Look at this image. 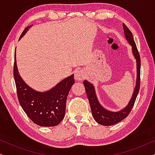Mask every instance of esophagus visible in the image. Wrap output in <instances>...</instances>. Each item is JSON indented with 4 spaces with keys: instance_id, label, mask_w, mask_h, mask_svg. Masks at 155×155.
I'll use <instances>...</instances> for the list:
<instances>
[{
    "instance_id": "34e87169",
    "label": "esophagus",
    "mask_w": 155,
    "mask_h": 155,
    "mask_svg": "<svg viewBox=\"0 0 155 155\" xmlns=\"http://www.w3.org/2000/svg\"><path fill=\"white\" fill-rule=\"evenodd\" d=\"M84 77L83 71H81V70H78V71H76L75 73V75H74V78H75V80H77V81H80V80H82Z\"/></svg>"
}]
</instances>
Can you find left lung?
Instances as JSON below:
<instances>
[{"instance_id":"left-lung-1","label":"left lung","mask_w":155,"mask_h":155,"mask_svg":"<svg viewBox=\"0 0 155 155\" xmlns=\"http://www.w3.org/2000/svg\"><path fill=\"white\" fill-rule=\"evenodd\" d=\"M123 27L124 29V35L126 39L130 45L132 46V52L135 58L136 59L137 65V79L136 85L135 90L133 91V96L131 97L130 101L128 105L124 109L118 111H111L104 108L100 104L97 99V97L95 92V89L94 85L87 80H84L83 82L84 88H85L87 96L89 102H90L91 111L94 120L99 124L102 126H112L120 122V120L124 119L129 115L131 110H132L133 105H134L135 99L137 96L140 90V57L137 51L136 44L133 39V34L129 30L125 24H123Z\"/></svg>"}]
</instances>
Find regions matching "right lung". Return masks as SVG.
Segmentation results:
<instances>
[{"label":"right lung","mask_w":155,"mask_h":155,"mask_svg":"<svg viewBox=\"0 0 155 155\" xmlns=\"http://www.w3.org/2000/svg\"><path fill=\"white\" fill-rule=\"evenodd\" d=\"M33 25L25 29L20 39ZM13 75L18 100L27 116L38 126L51 127L60 124L65 116V104L71 87L75 83L74 75H71L56 86L46 91L35 90L25 83L19 74L15 54Z\"/></svg>","instance_id":"add662e5"}]
</instances>
